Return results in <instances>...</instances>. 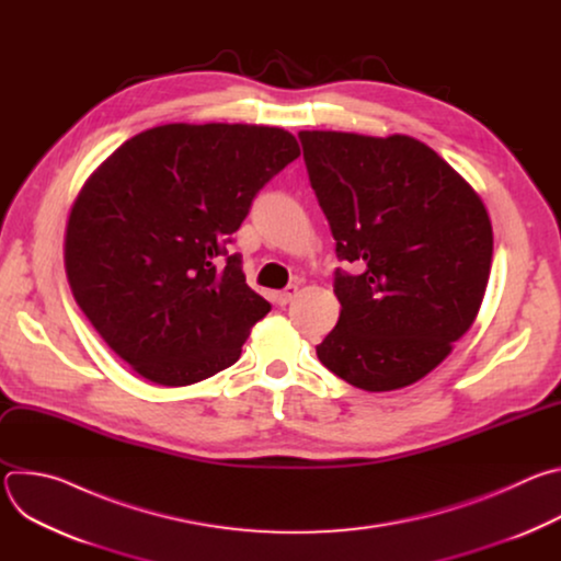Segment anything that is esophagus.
<instances>
[{"mask_svg": "<svg viewBox=\"0 0 561 561\" xmlns=\"http://www.w3.org/2000/svg\"><path fill=\"white\" fill-rule=\"evenodd\" d=\"M295 297H297V286H286L284 290H279V293L275 295V299H277L279 306H286V304L293 301Z\"/></svg>", "mask_w": 561, "mask_h": 561, "instance_id": "obj_1", "label": "esophagus"}]
</instances>
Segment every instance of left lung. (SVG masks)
<instances>
[{
    "instance_id": "8db88e82",
    "label": "left lung",
    "mask_w": 561,
    "mask_h": 561,
    "mask_svg": "<svg viewBox=\"0 0 561 561\" xmlns=\"http://www.w3.org/2000/svg\"><path fill=\"white\" fill-rule=\"evenodd\" d=\"M335 253L337 327L317 357L344 381L386 392L439 366L482 306L493 226L472 186L424 141L299 130Z\"/></svg>"
}]
</instances>
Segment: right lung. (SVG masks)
<instances>
[{"label":"right lung","instance_id":"obj_1","mask_svg":"<svg viewBox=\"0 0 561 561\" xmlns=\"http://www.w3.org/2000/svg\"><path fill=\"white\" fill-rule=\"evenodd\" d=\"M297 157L277 126L164 124L124 141L79 191L64 244L72 297L144 379L188 386L242 355L271 304L226 247Z\"/></svg>","mask_w":561,"mask_h":561}]
</instances>
